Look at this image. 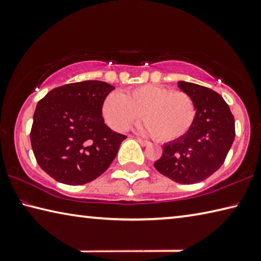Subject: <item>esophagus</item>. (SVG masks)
<instances>
[{"instance_id":"obj_1","label":"esophagus","mask_w":261,"mask_h":261,"mask_svg":"<svg viewBox=\"0 0 261 261\" xmlns=\"http://www.w3.org/2000/svg\"><path fill=\"white\" fill-rule=\"evenodd\" d=\"M137 141H138V143L141 145V146H149V145H151V143H149V141L144 140V139H141V138H137Z\"/></svg>"}]
</instances>
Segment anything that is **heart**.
Listing matches in <instances>:
<instances>
[{"label":"heart","mask_w":261,"mask_h":261,"mask_svg":"<svg viewBox=\"0 0 261 261\" xmlns=\"http://www.w3.org/2000/svg\"><path fill=\"white\" fill-rule=\"evenodd\" d=\"M101 112L107 124L116 131L126 130L141 115L145 121L137 130L159 141L182 138L196 117V108L187 93L153 84L131 88L124 94L112 92L105 98Z\"/></svg>","instance_id":"1"}]
</instances>
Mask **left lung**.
<instances>
[{
	"label": "left lung",
	"instance_id": "left-lung-1",
	"mask_svg": "<svg viewBox=\"0 0 261 261\" xmlns=\"http://www.w3.org/2000/svg\"><path fill=\"white\" fill-rule=\"evenodd\" d=\"M178 87L191 98L196 117L187 135L163 145L154 167L174 182L193 184L223 165L235 139V118L222 96L211 88L188 82H178Z\"/></svg>",
	"mask_w": 261,
	"mask_h": 261
}]
</instances>
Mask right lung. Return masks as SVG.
<instances>
[{
  "label": "right lung",
  "mask_w": 261,
  "mask_h": 261,
  "mask_svg": "<svg viewBox=\"0 0 261 261\" xmlns=\"http://www.w3.org/2000/svg\"><path fill=\"white\" fill-rule=\"evenodd\" d=\"M114 86L85 81L56 87L39 101L31 145L38 165L55 180L82 185L114 161L126 136L105 124L102 102Z\"/></svg>",
  "instance_id": "1"
}]
</instances>
